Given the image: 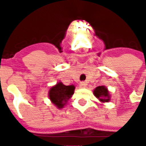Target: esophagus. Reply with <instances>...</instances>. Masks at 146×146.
Masks as SVG:
<instances>
[{
	"instance_id": "esophagus-1",
	"label": "esophagus",
	"mask_w": 146,
	"mask_h": 146,
	"mask_svg": "<svg viewBox=\"0 0 146 146\" xmlns=\"http://www.w3.org/2000/svg\"><path fill=\"white\" fill-rule=\"evenodd\" d=\"M86 85H87V84L84 81H81V82L80 83V88H85Z\"/></svg>"
}]
</instances>
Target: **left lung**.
<instances>
[{"instance_id": "obj_1", "label": "left lung", "mask_w": 146, "mask_h": 146, "mask_svg": "<svg viewBox=\"0 0 146 146\" xmlns=\"http://www.w3.org/2000/svg\"><path fill=\"white\" fill-rule=\"evenodd\" d=\"M94 95L102 102H108L110 101V95L107 88L104 86H98L94 90Z\"/></svg>"}]
</instances>
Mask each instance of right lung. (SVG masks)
Here are the masks:
<instances>
[{
    "mask_svg": "<svg viewBox=\"0 0 146 146\" xmlns=\"http://www.w3.org/2000/svg\"><path fill=\"white\" fill-rule=\"evenodd\" d=\"M75 87L73 85H64L62 82L52 87L49 91V98L52 103L58 108L62 109L66 105L74 93Z\"/></svg>",
    "mask_w": 146,
    "mask_h": 146,
    "instance_id": "obj_1",
    "label": "right lung"
}]
</instances>
